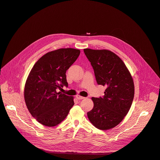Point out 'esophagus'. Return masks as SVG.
<instances>
[{
	"label": "esophagus",
	"instance_id": "esophagus-1",
	"mask_svg": "<svg viewBox=\"0 0 160 160\" xmlns=\"http://www.w3.org/2000/svg\"><path fill=\"white\" fill-rule=\"evenodd\" d=\"M77 98H78V100H82V99H83V98H85V97H82V96L79 95H77Z\"/></svg>",
	"mask_w": 160,
	"mask_h": 160
}]
</instances>
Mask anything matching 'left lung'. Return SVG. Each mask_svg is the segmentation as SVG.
Returning <instances> with one entry per match:
<instances>
[{"label": "left lung", "instance_id": "obj_1", "mask_svg": "<svg viewBox=\"0 0 160 160\" xmlns=\"http://www.w3.org/2000/svg\"><path fill=\"white\" fill-rule=\"evenodd\" d=\"M93 67L98 85L106 86L104 95L93 97L94 106L88 112L90 122L100 130L118 125L128 113L134 97L132 76L121 59L108 50L83 49Z\"/></svg>", "mask_w": 160, "mask_h": 160}]
</instances>
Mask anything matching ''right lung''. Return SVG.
Listing matches in <instances>:
<instances>
[{
  "mask_svg": "<svg viewBox=\"0 0 160 160\" xmlns=\"http://www.w3.org/2000/svg\"><path fill=\"white\" fill-rule=\"evenodd\" d=\"M80 53L71 48L58 49L42 56L32 67L24 86V100L32 117L41 124H59L74 105L72 97L57 89L68 87L66 71Z\"/></svg>",
  "mask_w": 160,
  "mask_h": 160,
  "instance_id": "1",
  "label": "right lung"
}]
</instances>
